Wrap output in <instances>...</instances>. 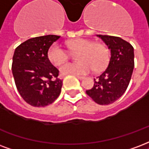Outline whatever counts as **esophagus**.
I'll return each instance as SVG.
<instances>
[{
    "mask_svg": "<svg viewBox=\"0 0 149 149\" xmlns=\"http://www.w3.org/2000/svg\"><path fill=\"white\" fill-rule=\"evenodd\" d=\"M77 77L79 80H84V79L85 78L84 77H81V76H77Z\"/></svg>",
    "mask_w": 149,
    "mask_h": 149,
    "instance_id": "1",
    "label": "esophagus"
}]
</instances>
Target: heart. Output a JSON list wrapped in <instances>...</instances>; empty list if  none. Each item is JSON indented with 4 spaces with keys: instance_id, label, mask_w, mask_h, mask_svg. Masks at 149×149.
Listing matches in <instances>:
<instances>
[{
    "instance_id": "b5f03b06",
    "label": "heart",
    "mask_w": 149,
    "mask_h": 149,
    "mask_svg": "<svg viewBox=\"0 0 149 149\" xmlns=\"http://www.w3.org/2000/svg\"><path fill=\"white\" fill-rule=\"evenodd\" d=\"M71 50H79L77 54V62H66L59 67L61 75H85L91 71H100L108 62V50L102 44L93 43L86 38H77L67 42ZM47 57L54 65H59L69 58V53L58 42L49 47Z\"/></svg>"
}]
</instances>
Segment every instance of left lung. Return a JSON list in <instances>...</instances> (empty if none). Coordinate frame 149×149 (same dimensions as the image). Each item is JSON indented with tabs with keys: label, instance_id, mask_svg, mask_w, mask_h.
Instances as JSON below:
<instances>
[{
	"label": "left lung",
	"instance_id": "1",
	"mask_svg": "<svg viewBox=\"0 0 149 149\" xmlns=\"http://www.w3.org/2000/svg\"><path fill=\"white\" fill-rule=\"evenodd\" d=\"M111 49L107 68L96 79L88 95L100 105L115 102L124 94L130 81L134 68V51L130 43L110 35H97Z\"/></svg>",
	"mask_w": 149,
	"mask_h": 149
}]
</instances>
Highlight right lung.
Returning a JSON list of instances; mask_svg holds the SVG:
<instances>
[{
  "instance_id": "add662e5",
  "label": "right lung",
  "mask_w": 149,
  "mask_h": 149,
  "mask_svg": "<svg viewBox=\"0 0 149 149\" xmlns=\"http://www.w3.org/2000/svg\"><path fill=\"white\" fill-rule=\"evenodd\" d=\"M59 38L54 35L35 37L15 49L12 65L15 84L22 98L33 107L49 105L61 93L59 71L47 57L49 47Z\"/></svg>"
}]
</instances>
